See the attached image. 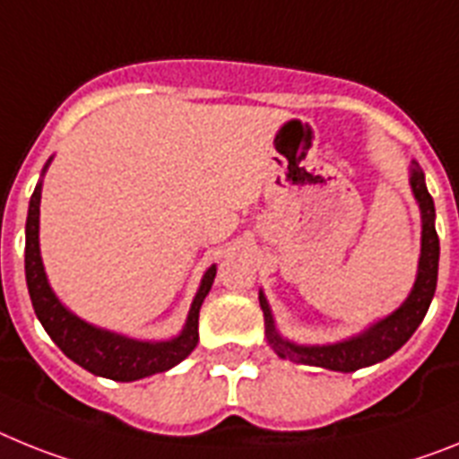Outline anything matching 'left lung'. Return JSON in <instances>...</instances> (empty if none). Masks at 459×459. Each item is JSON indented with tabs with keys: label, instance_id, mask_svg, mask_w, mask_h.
<instances>
[{
	"label": "left lung",
	"instance_id": "left-lung-1",
	"mask_svg": "<svg viewBox=\"0 0 459 459\" xmlns=\"http://www.w3.org/2000/svg\"><path fill=\"white\" fill-rule=\"evenodd\" d=\"M411 189L422 212V247L416 284H413V290L409 293L404 305L353 340L328 346H298L279 337L277 330H274L268 300L261 293L258 300H261L263 316H265V334H268V342L277 351L279 358L333 369V372H356V369L368 368V365L393 356L416 333V328L428 314L429 302H432L434 290H437V274H439V235L434 229V201L429 196L428 186H425V175L418 169V163H413L411 169Z\"/></svg>",
	"mask_w": 459,
	"mask_h": 459
}]
</instances>
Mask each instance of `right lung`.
<instances>
[{
  "label": "right lung",
  "instance_id": "1",
  "mask_svg": "<svg viewBox=\"0 0 459 459\" xmlns=\"http://www.w3.org/2000/svg\"><path fill=\"white\" fill-rule=\"evenodd\" d=\"M48 166V163H46ZM39 205H41V182L37 185L30 198V212H27L25 229V277L30 289L31 305L39 321L50 334V340L64 351V356L78 362L87 372L97 377L113 378V381H135V378L150 377V374L166 372L185 360L198 344V312L205 300L207 290L212 289L217 268L205 273L198 289L189 318L180 337L170 342H138L108 333V330L94 328L66 309L55 298L48 286L43 273L41 252H39Z\"/></svg>",
  "mask_w": 459,
  "mask_h": 459
}]
</instances>
